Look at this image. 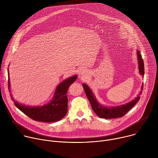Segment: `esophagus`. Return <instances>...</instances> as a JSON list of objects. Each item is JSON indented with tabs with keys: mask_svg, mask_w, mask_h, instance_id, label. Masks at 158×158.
I'll return each mask as SVG.
<instances>
[{
	"mask_svg": "<svg viewBox=\"0 0 158 158\" xmlns=\"http://www.w3.org/2000/svg\"><path fill=\"white\" fill-rule=\"evenodd\" d=\"M79 78H81V79L87 78V73L85 72V71H84V70L81 71L80 73H79Z\"/></svg>",
	"mask_w": 158,
	"mask_h": 158,
	"instance_id": "esophagus-1",
	"label": "esophagus"
}]
</instances>
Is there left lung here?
<instances>
[{"label":"left lung","mask_w":158,"mask_h":158,"mask_svg":"<svg viewBox=\"0 0 158 158\" xmlns=\"http://www.w3.org/2000/svg\"><path fill=\"white\" fill-rule=\"evenodd\" d=\"M137 54H138V59L139 63V73L141 75L144 76V61L142 58V56L140 54V52L137 50ZM82 86L84 87V91L87 96L88 100L89 101L90 103L91 104L92 108L94 111L95 113L101 118L104 119H112V118H121L124 116L127 112L136 104V102L140 99V95L142 94V92L139 93V96L137 97L134 100L132 101L131 102L126 104L125 105H121L117 107H106L101 106L99 104L94 94H93L91 89L85 84H82ZM141 90H143V85L141 87Z\"/></svg>","instance_id":"8db88e82"}]
</instances>
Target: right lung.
<instances>
[{
    "label": "right lung",
    "instance_id": "obj_1",
    "mask_svg": "<svg viewBox=\"0 0 158 158\" xmlns=\"http://www.w3.org/2000/svg\"><path fill=\"white\" fill-rule=\"evenodd\" d=\"M77 75L67 79L61 82L57 87L53 100L48 104L42 107H29L22 105L16 102L12 96L15 106L23 113L32 119L40 122L52 123L62 119L67 111V93L69 86L77 79ZM8 85L10 87L9 76Z\"/></svg>",
    "mask_w": 158,
    "mask_h": 158
}]
</instances>
